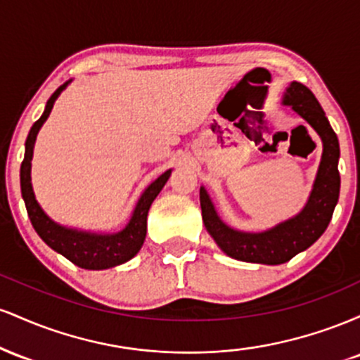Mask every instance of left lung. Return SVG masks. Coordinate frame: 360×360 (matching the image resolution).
<instances>
[{
    "label": "left lung",
    "mask_w": 360,
    "mask_h": 360,
    "mask_svg": "<svg viewBox=\"0 0 360 360\" xmlns=\"http://www.w3.org/2000/svg\"><path fill=\"white\" fill-rule=\"evenodd\" d=\"M283 105L291 106L301 118L307 120L323 142L320 167L304 208L296 217L272 226L266 232H238L220 220L206 189H200L201 214L206 230L229 257L243 262L278 266L307 250L328 226L340 193L338 139L315 94L301 82L292 81L284 93Z\"/></svg>",
    "instance_id": "left-lung-1"
}]
</instances>
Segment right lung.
<instances>
[{
    "mask_svg": "<svg viewBox=\"0 0 360 360\" xmlns=\"http://www.w3.org/2000/svg\"><path fill=\"white\" fill-rule=\"evenodd\" d=\"M69 82L71 81L64 82L60 88L56 89V93L49 98L47 105H45L44 115L37 120L34 127L30 128V134H28L27 142H25V157L22 162V169H20L22 196L35 232L39 233V237L42 238L51 249L59 252L60 255H64L65 259H69L72 264L82 267V269H110V267L120 266V264L127 262V260H130L134 255H137L140 247L143 245L147 233L148 208H150L152 201L155 200L157 194L160 193V189L164 188V184L167 183L169 176H171V169L157 177L154 183L142 193L134 213H131L130 221L127 223V226L122 232L108 235L82 232V230L65 229V226L51 220L35 200L30 177L32 157H34L37 134H39L40 127L44 125V122L49 118V115H51L57 96L65 89V86H68Z\"/></svg>",
    "mask_w": 360,
    "mask_h": 360,
    "instance_id": "obj_1",
    "label": "right lung"
}]
</instances>
